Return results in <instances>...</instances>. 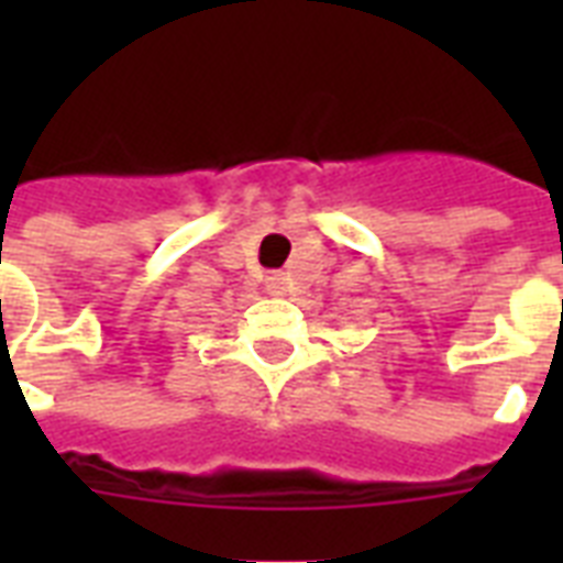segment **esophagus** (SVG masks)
<instances>
[{"mask_svg": "<svg viewBox=\"0 0 563 563\" xmlns=\"http://www.w3.org/2000/svg\"><path fill=\"white\" fill-rule=\"evenodd\" d=\"M265 289H268V295H274V298H280V295H286V277H283V274H268V277H265Z\"/></svg>", "mask_w": 563, "mask_h": 563, "instance_id": "1", "label": "esophagus"}]
</instances>
